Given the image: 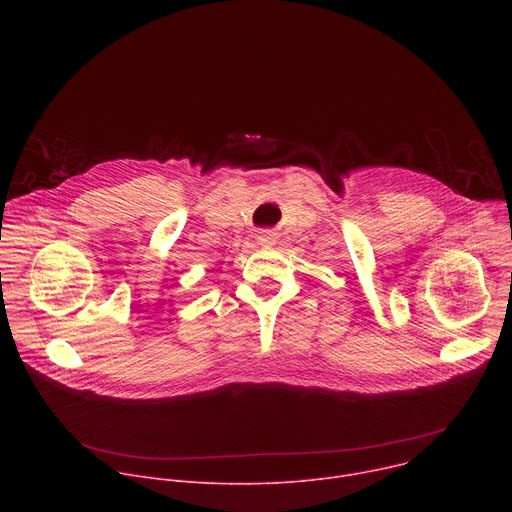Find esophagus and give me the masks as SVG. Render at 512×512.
I'll return each instance as SVG.
<instances>
[{
    "instance_id": "34e87169",
    "label": "esophagus",
    "mask_w": 512,
    "mask_h": 512,
    "mask_svg": "<svg viewBox=\"0 0 512 512\" xmlns=\"http://www.w3.org/2000/svg\"><path fill=\"white\" fill-rule=\"evenodd\" d=\"M275 233L273 231H259V235H257V241H259V245H263V247H271L273 243H275Z\"/></svg>"
}]
</instances>
